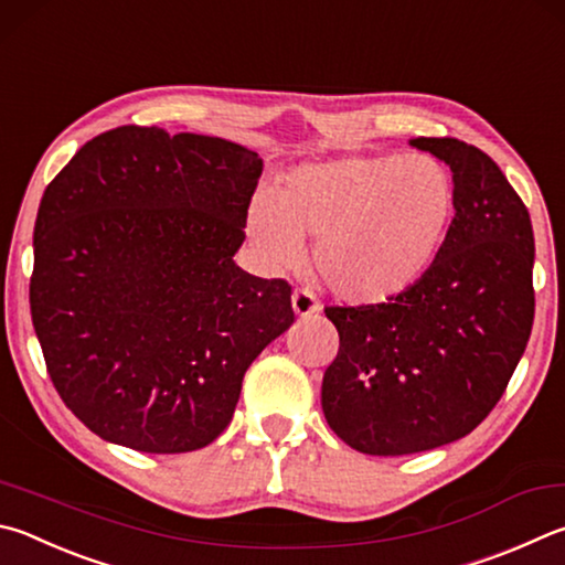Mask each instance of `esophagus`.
I'll list each match as a JSON object with an SVG mask.
<instances>
[{"label": "esophagus", "instance_id": "34e87169", "mask_svg": "<svg viewBox=\"0 0 565 565\" xmlns=\"http://www.w3.org/2000/svg\"><path fill=\"white\" fill-rule=\"evenodd\" d=\"M291 306H294V313L299 318H311L313 313L321 311V303L316 301V296L311 291H294L291 296Z\"/></svg>", "mask_w": 565, "mask_h": 565}]
</instances>
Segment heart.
Returning <instances> with one entry per match:
<instances>
[{
  "label": "heart",
  "mask_w": 565,
  "mask_h": 565,
  "mask_svg": "<svg viewBox=\"0 0 565 565\" xmlns=\"http://www.w3.org/2000/svg\"><path fill=\"white\" fill-rule=\"evenodd\" d=\"M459 190L443 160L335 156L309 160L256 194L247 214L252 249L269 269L303 256L318 237L313 266L328 291L351 303H381L433 269L455 227Z\"/></svg>",
  "instance_id": "b5f03b06"
}]
</instances>
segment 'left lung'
I'll return each instance as SVG.
<instances>
[{"label": "left lung", "mask_w": 565, "mask_h": 565, "mask_svg": "<svg viewBox=\"0 0 565 565\" xmlns=\"http://www.w3.org/2000/svg\"><path fill=\"white\" fill-rule=\"evenodd\" d=\"M452 170L459 207L443 254L385 303L328 306L338 328L326 367V423L363 455H415L484 419L514 375L533 326V230L526 204L487 152L415 138Z\"/></svg>", "instance_id": "obj_1"}]
</instances>
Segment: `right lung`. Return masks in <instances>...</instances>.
Instances as JSON below:
<instances>
[{"mask_svg":"<svg viewBox=\"0 0 565 565\" xmlns=\"http://www.w3.org/2000/svg\"><path fill=\"white\" fill-rule=\"evenodd\" d=\"M264 162L237 142L120 126L49 182L34 331L66 407L106 443L180 455L230 425L291 286L234 264Z\"/></svg>","mask_w":565,"mask_h":565,"instance_id":"add662e5","label":"right lung"}]
</instances>
